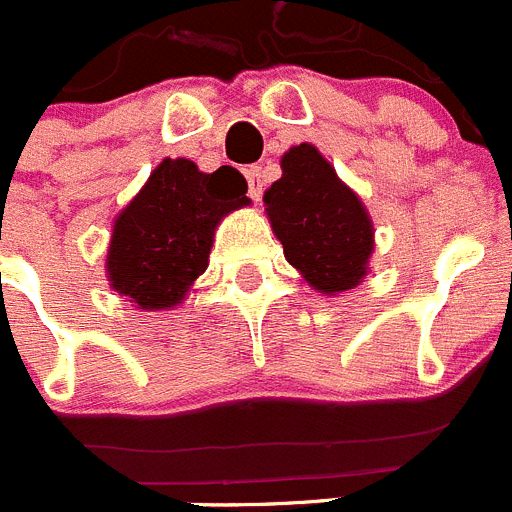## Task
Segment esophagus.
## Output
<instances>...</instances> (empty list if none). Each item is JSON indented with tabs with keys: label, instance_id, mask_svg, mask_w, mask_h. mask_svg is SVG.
<instances>
[{
	"label": "esophagus",
	"instance_id": "34e87169",
	"mask_svg": "<svg viewBox=\"0 0 512 512\" xmlns=\"http://www.w3.org/2000/svg\"><path fill=\"white\" fill-rule=\"evenodd\" d=\"M246 179H248V197H251L253 202H259L261 192H264V179H261L259 166H251V169H246Z\"/></svg>",
	"mask_w": 512,
	"mask_h": 512
}]
</instances>
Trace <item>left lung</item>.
<instances>
[{
    "label": "left lung",
    "instance_id": "8db88e82",
    "mask_svg": "<svg viewBox=\"0 0 512 512\" xmlns=\"http://www.w3.org/2000/svg\"><path fill=\"white\" fill-rule=\"evenodd\" d=\"M264 207L284 259L312 289L341 295L364 282L374 253L372 217L312 143L284 153L282 179L264 192Z\"/></svg>",
    "mask_w": 512,
    "mask_h": 512
}]
</instances>
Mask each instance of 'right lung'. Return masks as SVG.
<instances>
[{
  "label": "right lung",
  "mask_w": 512,
  "mask_h": 512,
  "mask_svg": "<svg viewBox=\"0 0 512 512\" xmlns=\"http://www.w3.org/2000/svg\"><path fill=\"white\" fill-rule=\"evenodd\" d=\"M230 166L212 174L189 158H164L112 223L107 282L138 310H174L210 264L215 228L251 205Z\"/></svg>",
  "instance_id": "right-lung-1"
}]
</instances>
